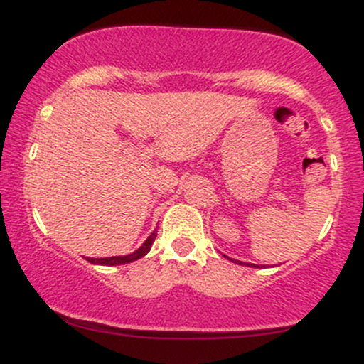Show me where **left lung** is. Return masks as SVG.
Wrapping results in <instances>:
<instances>
[{"label":"left lung","instance_id":"obj_1","mask_svg":"<svg viewBox=\"0 0 364 364\" xmlns=\"http://www.w3.org/2000/svg\"><path fill=\"white\" fill-rule=\"evenodd\" d=\"M236 263H241V262H236ZM250 267H255V265H250Z\"/></svg>","mask_w":364,"mask_h":364}]
</instances>
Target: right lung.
Returning <instances> with one entry per match:
<instances>
[{
    "mask_svg": "<svg viewBox=\"0 0 364 364\" xmlns=\"http://www.w3.org/2000/svg\"><path fill=\"white\" fill-rule=\"evenodd\" d=\"M156 231L152 232V235H150L149 237H147V241H145L144 245L140 246L139 250H136V252H133L132 255H124V257H107V258H87V260H89L90 263H95V265H123V263H129V262H135V260H139V258H141V257H145V255H147L149 252H150V248H152V243H154V240H156Z\"/></svg>",
    "mask_w": 364,
    "mask_h": 364,
    "instance_id": "1",
    "label": "right lung"
}]
</instances>
